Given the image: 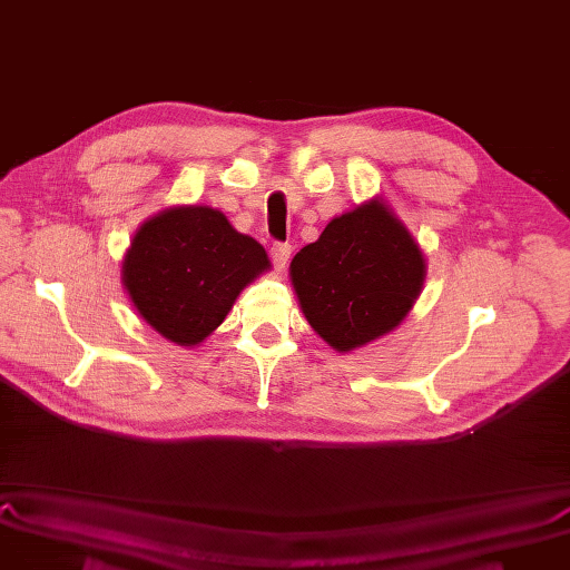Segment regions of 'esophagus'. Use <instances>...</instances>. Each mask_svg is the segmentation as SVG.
<instances>
[{
    "mask_svg": "<svg viewBox=\"0 0 570 570\" xmlns=\"http://www.w3.org/2000/svg\"><path fill=\"white\" fill-rule=\"evenodd\" d=\"M291 258V245H284V243H275L273 247H269V261H273V265L277 269H284L286 263Z\"/></svg>",
    "mask_w": 570,
    "mask_h": 570,
    "instance_id": "34e87169",
    "label": "esophagus"
}]
</instances>
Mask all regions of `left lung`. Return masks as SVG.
<instances>
[{"instance_id":"obj_1","label":"left lung","mask_w":570,"mask_h":570,"mask_svg":"<svg viewBox=\"0 0 570 570\" xmlns=\"http://www.w3.org/2000/svg\"><path fill=\"white\" fill-rule=\"evenodd\" d=\"M291 282L314 333L346 353L404 321L425 282V256L393 209L372 198L293 256Z\"/></svg>"}]
</instances>
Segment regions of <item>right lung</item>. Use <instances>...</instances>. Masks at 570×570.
I'll use <instances>...</instances> for the list:
<instances>
[{"label":"right lung","instance_id":"right-lung-1","mask_svg":"<svg viewBox=\"0 0 570 570\" xmlns=\"http://www.w3.org/2000/svg\"><path fill=\"white\" fill-rule=\"evenodd\" d=\"M265 269V249L237 233L224 213L179 205L136 230L122 261V284L147 325L177 346H196Z\"/></svg>","mask_w":570,"mask_h":570}]
</instances>
